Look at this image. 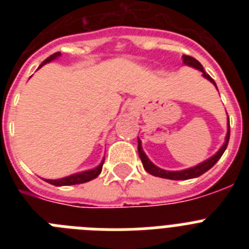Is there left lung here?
Returning a JSON list of instances; mask_svg holds the SVG:
<instances>
[{
    "label": "left lung",
    "instance_id": "8db88e82",
    "mask_svg": "<svg viewBox=\"0 0 249 249\" xmlns=\"http://www.w3.org/2000/svg\"><path fill=\"white\" fill-rule=\"evenodd\" d=\"M182 59H183L184 65L192 66V67L199 70V71L203 73V77H206L207 80L211 81V82H212L213 85L217 87V85H215V82L213 81L212 77L204 72L203 66H202L201 63L197 61V59L193 58V57H191V56H187V54L182 56ZM228 121H230V118H228ZM230 135H231V129H230V127H228L227 136H226V142H224V144L222 146V148L219 149V151L217 152L214 156H213V157H211L210 160H204L203 163L193 167V168L184 169V171H178V172H169V171H164V169L158 168L157 166H155V164L152 163L151 160H148V157L144 155V152L142 151L140 140H138V155H140V158H141V160H142V164H143L144 169H146L149 175L156 176V177H160V178H167V179H176V181H179V179H190V178H196V177H199V176H202L203 173H206L208 169L212 168V167L214 166L217 162H218V160L222 157V155H223L224 151H226V148H227L228 141H230Z\"/></svg>",
    "mask_w": 249,
    "mask_h": 249
}]
</instances>
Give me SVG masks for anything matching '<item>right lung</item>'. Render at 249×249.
Returning <instances> with one entry per match:
<instances>
[{
    "mask_svg": "<svg viewBox=\"0 0 249 249\" xmlns=\"http://www.w3.org/2000/svg\"><path fill=\"white\" fill-rule=\"evenodd\" d=\"M59 54H61L59 52H56V53L51 54L50 57H47V58H46L45 61L41 63V66H39V67H42L45 63H47V62H50V61H52V59L57 58ZM103 162H105V160H102V163H101L100 166L96 167L94 169H91V171H86V172H82V173H77V175L68 176V177L61 178V179H46V181H47L48 183L53 184V186H72V184L85 183V182L92 181V179H94V178L100 175L101 171H102Z\"/></svg>",
    "mask_w": 249,
    "mask_h": 249,
    "instance_id": "obj_1",
    "label": "right lung"
}]
</instances>
